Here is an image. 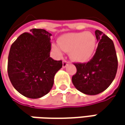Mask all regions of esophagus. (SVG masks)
Returning <instances> with one entry per match:
<instances>
[{
  "mask_svg": "<svg viewBox=\"0 0 125 125\" xmlns=\"http://www.w3.org/2000/svg\"><path fill=\"white\" fill-rule=\"evenodd\" d=\"M69 64V62H67V61H66V60H63V68H65V67H66V66Z\"/></svg>",
  "mask_w": 125,
  "mask_h": 125,
  "instance_id": "obj_1",
  "label": "esophagus"
}]
</instances>
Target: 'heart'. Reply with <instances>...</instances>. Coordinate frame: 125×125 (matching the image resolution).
Returning <instances> with one entry per match:
<instances>
[{"label":"heart","mask_w":125,"mask_h":125,"mask_svg":"<svg viewBox=\"0 0 125 125\" xmlns=\"http://www.w3.org/2000/svg\"><path fill=\"white\" fill-rule=\"evenodd\" d=\"M96 47V37L90 32H71L63 34L59 38V44H53L52 49L61 55L64 51L69 52L71 60L78 63L89 61Z\"/></svg>","instance_id":"obj_1"}]
</instances>
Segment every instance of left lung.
Returning <instances> with one entry per match:
<instances>
[{
	"label": "left lung",
	"mask_w": 125,
	"mask_h": 125,
	"mask_svg": "<svg viewBox=\"0 0 125 125\" xmlns=\"http://www.w3.org/2000/svg\"><path fill=\"white\" fill-rule=\"evenodd\" d=\"M95 34L98 42L95 55L88 63H74L77 71L72 77L78 91L91 95L99 94L110 86L118 66L113 42L98 30Z\"/></svg>",
	"instance_id": "1"
}]
</instances>
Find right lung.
I'll return each mask as SVG.
<instances>
[{
	"instance_id": "obj_1",
	"label": "right lung",
	"mask_w": 125,
	"mask_h": 125,
	"mask_svg": "<svg viewBox=\"0 0 125 125\" xmlns=\"http://www.w3.org/2000/svg\"><path fill=\"white\" fill-rule=\"evenodd\" d=\"M52 34L43 29H32L20 35L10 49L8 73L13 87L29 98L37 99L52 88L62 61L50 57Z\"/></svg>"
}]
</instances>
